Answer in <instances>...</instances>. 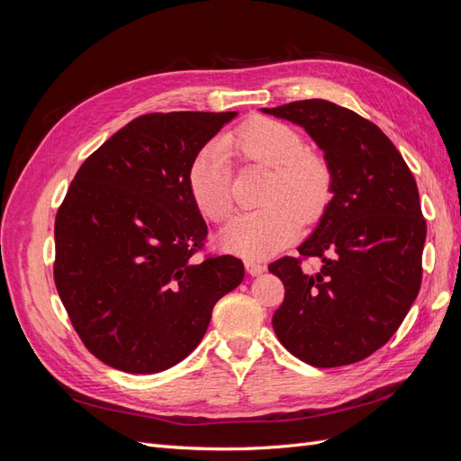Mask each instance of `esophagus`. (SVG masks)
Returning <instances> with one entry per match:
<instances>
[{
    "mask_svg": "<svg viewBox=\"0 0 461 461\" xmlns=\"http://www.w3.org/2000/svg\"><path fill=\"white\" fill-rule=\"evenodd\" d=\"M244 265H246V271L252 275V276H259V275L265 273V269H267L263 263H259L256 259H246Z\"/></svg>",
    "mask_w": 461,
    "mask_h": 461,
    "instance_id": "34e87169",
    "label": "esophagus"
}]
</instances>
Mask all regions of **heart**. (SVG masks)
Returning a JSON list of instances; mask_svg holds the SVG:
<instances>
[{"label": "heart", "instance_id": "obj_1", "mask_svg": "<svg viewBox=\"0 0 461 461\" xmlns=\"http://www.w3.org/2000/svg\"><path fill=\"white\" fill-rule=\"evenodd\" d=\"M230 158L269 167L271 176L261 205L225 229L221 242L229 252L263 258L296 239L303 219L317 221L332 198L330 167L310 151L305 138L290 124L258 117L203 146L188 167V190L198 212L213 222H225L234 212Z\"/></svg>", "mask_w": 461, "mask_h": 461}]
</instances>
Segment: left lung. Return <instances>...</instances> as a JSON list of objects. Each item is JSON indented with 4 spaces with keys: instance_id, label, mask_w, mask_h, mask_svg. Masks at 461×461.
Returning <instances> with one entry per match:
<instances>
[{
    "instance_id": "8db88e82",
    "label": "left lung",
    "mask_w": 461,
    "mask_h": 461,
    "mask_svg": "<svg viewBox=\"0 0 461 461\" xmlns=\"http://www.w3.org/2000/svg\"><path fill=\"white\" fill-rule=\"evenodd\" d=\"M261 111L308 132L332 173V200L298 246L321 269L288 256L269 265L285 285L273 329L313 367L356 364L388 342L421 286L427 222L415 178L388 136L350 109L302 100Z\"/></svg>"
}]
</instances>
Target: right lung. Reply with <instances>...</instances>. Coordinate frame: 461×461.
Listing matches in <instances>:
<instances>
[{
	"label": "right lung",
	"mask_w": 461,
	"mask_h": 461,
	"mask_svg": "<svg viewBox=\"0 0 461 461\" xmlns=\"http://www.w3.org/2000/svg\"><path fill=\"white\" fill-rule=\"evenodd\" d=\"M236 117L149 113L80 165L55 217L53 278L80 340L104 364L159 373L200 344L244 278L232 256L194 261L207 225L188 190L196 153Z\"/></svg>",
	"instance_id": "1"
}]
</instances>
